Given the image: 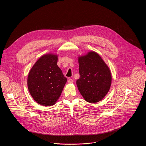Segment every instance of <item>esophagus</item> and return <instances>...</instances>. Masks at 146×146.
<instances>
[{"instance_id": "esophagus-1", "label": "esophagus", "mask_w": 146, "mask_h": 146, "mask_svg": "<svg viewBox=\"0 0 146 146\" xmlns=\"http://www.w3.org/2000/svg\"><path fill=\"white\" fill-rule=\"evenodd\" d=\"M73 83V79H69L68 80V83L71 84Z\"/></svg>"}]
</instances>
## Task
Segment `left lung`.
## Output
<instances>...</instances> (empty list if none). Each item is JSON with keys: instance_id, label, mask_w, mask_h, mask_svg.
I'll return each mask as SVG.
<instances>
[{"instance_id": "1", "label": "left lung", "mask_w": 146, "mask_h": 146, "mask_svg": "<svg viewBox=\"0 0 146 146\" xmlns=\"http://www.w3.org/2000/svg\"><path fill=\"white\" fill-rule=\"evenodd\" d=\"M80 78L78 89L84 98L90 103L100 101L107 95L111 82V73L97 53L90 51L78 57Z\"/></svg>"}]
</instances>
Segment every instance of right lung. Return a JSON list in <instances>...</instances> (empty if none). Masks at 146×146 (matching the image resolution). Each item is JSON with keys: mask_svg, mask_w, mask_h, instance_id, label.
Segmentation results:
<instances>
[{"mask_svg": "<svg viewBox=\"0 0 146 146\" xmlns=\"http://www.w3.org/2000/svg\"><path fill=\"white\" fill-rule=\"evenodd\" d=\"M57 57L54 54L42 56L28 74L29 92L35 101L42 106L55 104L67 82V78L57 64Z\"/></svg>", "mask_w": 146, "mask_h": 146, "instance_id": "add662e5", "label": "right lung"}]
</instances>
